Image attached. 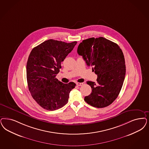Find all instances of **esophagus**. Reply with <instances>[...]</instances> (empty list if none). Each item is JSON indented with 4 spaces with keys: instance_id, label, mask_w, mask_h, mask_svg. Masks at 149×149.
<instances>
[{
    "instance_id": "1",
    "label": "esophagus",
    "mask_w": 149,
    "mask_h": 149,
    "mask_svg": "<svg viewBox=\"0 0 149 149\" xmlns=\"http://www.w3.org/2000/svg\"><path fill=\"white\" fill-rule=\"evenodd\" d=\"M76 85L78 86H82V85H83V83H81V82H77L76 83Z\"/></svg>"
}]
</instances>
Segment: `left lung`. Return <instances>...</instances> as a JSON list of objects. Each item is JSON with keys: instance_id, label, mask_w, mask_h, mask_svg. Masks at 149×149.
I'll return each mask as SVG.
<instances>
[{"instance_id": "obj_1", "label": "left lung", "mask_w": 149, "mask_h": 149, "mask_svg": "<svg viewBox=\"0 0 149 149\" xmlns=\"http://www.w3.org/2000/svg\"><path fill=\"white\" fill-rule=\"evenodd\" d=\"M88 66L97 75V82L87 81L92 93L84 100L93 107L103 108L118 97L125 75V59L117 44L100 37L83 40L77 48Z\"/></svg>"}]
</instances>
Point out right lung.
Wrapping results in <instances>:
<instances>
[{"label": "right lung", "instance_id": "obj_1", "mask_svg": "<svg viewBox=\"0 0 149 149\" xmlns=\"http://www.w3.org/2000/svg\"><path fill=\"white\" fill-rule=\"evenodd\" d=\"M77 42L67 43L48 40L32 49L26 65V76L31 96L42 108L54 111L68 102L73 82L64 84L56 77L68 54Z\"/></svg>", "mask_w": 149, "mask_h": 149}]
</instances>
